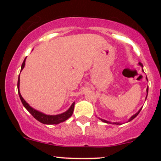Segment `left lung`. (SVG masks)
I'll list each match as a JSON object with an SVG mask.
<instances>
[{
  "instance_id": "8db88e82",
  "label": "left lung",
  "mask_w": 161,
  "mask_h": 161,
  "mask_svg": "<svg viewBox=\"0 0 161 161\" xmlns=\"http://www.w3.org/2000/svg\"><path fill=\"white\" fill-rule=\"evenodd\" d=\"M138 65H140L142 66V71H143V65H142V64H141V63H138ZM144 72V71H143ZM146 79H147V76H146ZM146 92H147V95H146V98H147V93H148V86H147V89H146ZM141 110H142V108L140 109L139 110H138V111L136 113V114H135L134 115H132V116H131L130 118H129V119L128 120V122H129V121H131V120H132V119H135V118L136 117V116H138V114H139V112L141 111ZM99 118V117H98ZM99 119L100 120H101L102 122H104V123H110V124H116V125H121L122 123H119V122H110V121H108V120H105V119H101V118H99ZM128 122H127V123H128Z\"/></svg>"
}]
</instances>
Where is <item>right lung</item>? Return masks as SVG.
<instances>
[{"label":"right lung","mask_w":161,"mask_h":161,"mask_svg":"<svg viewBox=\"0 0 161 161\" xmlns=\"http://www.w3.org/2000/svg\"><path fill=\"white\" fill-rule=\"evenodd\" d=\"M25 60H26V57L25 58L24 61L22 64L21 66V71L23 69L24 66H25ZM19 75L18 77V82H17V88H18V93H19V96L20 97V100H21L22 103H23V106L25 107V109L30 113L33 116V117L35 119H36L37 120L39 121L40 123H43V124H47V125H52V124H59V123H62V122H64L67 119H69L70 116L73 114V110H74V106H75V102H73L70 108L68 109L65 112L62 113L60 114H57V115H47V114H44V113L38 111V110H36L32 107L30 106L25 100L23 99V97H22L21 94H20L19 92Z\"/></svg>","instance_id":"obj_1"}]
</instances>
